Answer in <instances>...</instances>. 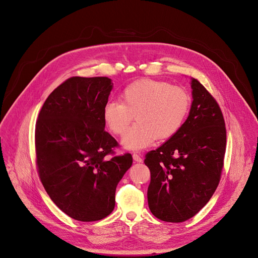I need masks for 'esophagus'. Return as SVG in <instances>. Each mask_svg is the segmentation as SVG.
<instances>
[{"label": "esophagus", "mask_w": 258, "mask_h": 258, "mask_svg": "<svg viewBox=\"0 0 258 258\" xmlns=\"http://www.w3.org/2000/svg\"><path fill=\"white\" fill-rule=\"evenodd\" d=\"M133 159H134V161H136V162H143V158H142V156H141V155H138V154H136V153H134V154H133Z\"/></svg>", "instance_id": "34e87169"}]
</instances>
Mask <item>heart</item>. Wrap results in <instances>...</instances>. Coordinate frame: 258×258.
I'll list each match as a JSON object with an SVG mask.
<instances>
[{
	"mask_svg": "<svg viewBox=\"0 0 258 258\" xmlns=\"http://www.w3.org/2000/svg\"><path fill=\"white\" fill-rule=\"evenodd\" d=\"M191 104L189 94L182 88L155 79L144 78L127 86L121 101L109 102L103 110L109 130L123 136L132 123L124 145L131 150L146 148L155 140H168L183 127Z\"/></svg>",
	"mask_w": 258,
	"mask_h": 258,
	"instance_id": "heart-1",
	"label": "heart"
}]
</instances>
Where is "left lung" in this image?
I'll list each match as a JSON object with an SVG mask.
<instances>
[{"mask_svg":"<svg viewBox=\"0 0 258 258\" xmlns=\"http://www.w3.org/2000/svg\"><path fill=\"white\" fill-rule=\"evenodd\" d=\"M193 101L176 134L145 156L151 172L148 203L165 222H184L200 212L219 185L224 166L226 128L211 93L192 79Z\"/></svg>","mask_w":258,"mask_h":258,"instance_id":"1","label":"left lung"}]
</instances>
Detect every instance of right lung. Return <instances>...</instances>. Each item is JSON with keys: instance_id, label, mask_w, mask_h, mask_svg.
Wrapping results in <instances>:
<instances>
[{"instance_id": "obj_1", "label": "right lung", "mask_w": 258, "mask_h": 258, "mask_svg": "<svg viewBox=\"0 0 258 258\" xmlns=\"http://www.w3.org/2000/svg\"><path fill=\"white\" fill-rule=\"evenodd\" d=\"M108 77L73 76L54 89L38 115L36 165L55 206L72 219L93 222L114 209L117 183L132 165L129 153L104 130Z\"/></svg>"}]
</instances>
